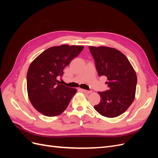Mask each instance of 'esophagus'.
Segmentation results:
<instances>
[{"instance_id":"esophagus-1","label":"esophagus","mask_w":158,"mask_h":158,"mask_svg":"<svg viewBox=\"0 0 158 158\" xmlns=\"http://www.w3.org/2000/svg\"><path fill=\"white\" fill-rule=\"evenodd\" d=\"M80 90L82 91V92H84V94H90L91 93V91H88V90H85V89H80Z\"/></svg>"}]
</instances>
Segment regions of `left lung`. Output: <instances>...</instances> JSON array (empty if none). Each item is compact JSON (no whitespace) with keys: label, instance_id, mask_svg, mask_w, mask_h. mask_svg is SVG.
<instances>
[{"label":"left lung","instance_id":"obj_1","mask_svg":"<svg viewBox=\"0 0 158 158\" xmlns=\"http://www.w3.org/2000/svg\"><path fill=\"white\" fill-rule=\"evenodd\" d=\"M89 49L99 76H106V84L109 88L98 92L101 101L94 109L106 117L121 115L135 99L137 84L135 71L126 56L117 49L92 46Z\"/></svg>","mask_w":158,"mask_h":158}]
</instances>
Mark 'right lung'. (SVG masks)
I'll use <instances>...</instances> for the list:
<instances>
[{"mask_svg": "<svg viewBox=\"0 0 158 158\" xmlns=\"http://www.w3.org/2000/svg\"><path fill=\"white\" fill-rule=\"evenodd\" d=\"M83 49V46L69 45L50 47L31 63L27 73V89L30 101L37 111L55 117L68 107L76 89L60 84L57 78Z\"/></svg>", "mask_w": 158, "mask_h": 158, "instance_id": "right-lung-1", "label": "right lung"}]
</instances>
